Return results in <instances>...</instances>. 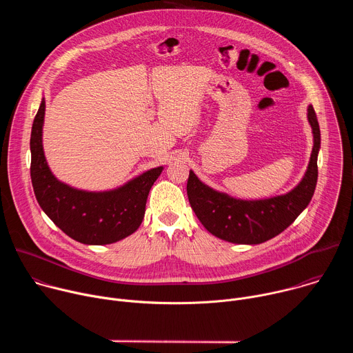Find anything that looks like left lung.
<instances>
[{"instance_id":"obj_1","label":"left lung","mask_w":353,"mask_h":353,"mask_svg":"<svg viewBox=\"0 0 353 353\" xmlns=\"http://www.w3.org/2000/svg\"><path fill=\"white\" fill-rule=\"evenodd\" d=\"M307 117L314 137L309 168L303 180L285 195L259 201L236 199L210 188L190 172V205L210 233L236 244H260L283 232L309 205L319 177L317 155L321 138L313 106H309Z\"/></svg>"}]
</instances>
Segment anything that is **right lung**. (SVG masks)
<instances>
[{"mask_svg":"<svg viewBox=\"0 0 353 353\" xmlns=\"http://www.w3.org/2000/svg\"><path fill=\"white\" fill-rule=\"evenodd\" d=\"M44 108L43 99L30 134V177L41 210L65 234L83 244H110L134 233L143 219L149 190L163 168L150 169L106 192H86L59 181L43 154Z\"/></svg>","mask_w":353,"mask_h":353,"instance_id":"right-lung-1","label":"right lung"}]
</instances>
